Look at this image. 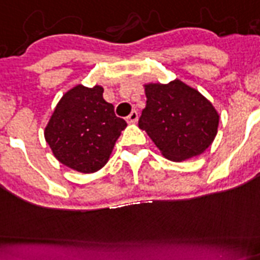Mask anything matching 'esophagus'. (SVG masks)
<instances>
[{"mask_svg": "<svg viewBox=\"0 0 260 260\" xmlns=\"http://www.w3.org/2000/svg\"><path fill=\"white\" fill-rule=\"evenodd\" d=\"M137 120H138V111H137V110H133V111L130 112V115L127 116V122H130V123H136Z\"/></svg>", "mask_w": 260, "mask_h": 260, "instance_id": "obj_1", "label": "esophagus"}]
</instances>
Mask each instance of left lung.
<instances>
[{
  "label": "left lung",
  "mask_w": 260,
  "mask_h": 260,
  "mask_svg": "<svg viewBox=\"0 0 260 260\" xmlns=\"http://www.w3.org/2000/svg\"><path fill=\"white\" fill-rule=\"evenodd\" d=\"M146 107L138 120L162 156L182 161L198 156L214 140L218 114L198 90L175 80L145 85Z\"/></svg>",
  "instance_id": "obj_1"
}]
</instances>
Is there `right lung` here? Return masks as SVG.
Returning a JSON list of instances; mask_svg holds the SVG:
<instances>
[{
  "instance_id": "right-lung-1",
  "label": "right lung",
  "mask_w": 260,
  "mask_h": 260,
  "mask_svg": "<svg viewBox=\"0 0 260 260\" xmlns=\"http://www.w3.org/2000/svg\"><path fill=\"white\" fill-rule=\"evenodd\" d=\"M127 126L114 106L103 99L102 86L77 85L66 92L44 130L58 161L72 170L96 172L110 158L120 132Z\"/></svg>"
}]
</instances>
